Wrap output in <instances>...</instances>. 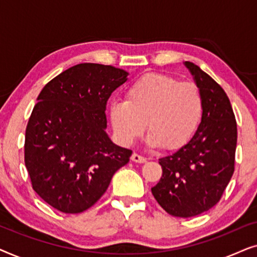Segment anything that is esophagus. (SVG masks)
<instances>
[{"label": "esophagus", "instance_id": "obj_1", "mask_svg": "<svg viewBox=\"0 0 257 257\" xmlns=\"http://www.w3.org/2000/svg\"><path fill=\"white\" fill-rule=\"evenodd\" d=\"M131 160L135 161V163H139V164H143L146 161V158L143 157V156H139L138 153H133L132 157H131Z\"/></svg>", "mask_w": 257, "mask_h": 257}]
</instances>
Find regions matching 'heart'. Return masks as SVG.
<instances>
[{
	"instance_id": "b5f03b06",
	"label": "heart",
	"mask_w": 257,
	"mask_h": 257,
	"mask_svg": "<svg viewBox=\"0 0 257 257\" xmlns=\"http://www.w3.org/2000/svg\"><path fill=\"white\" fill-rule=\"evenodd\" d=\"M203 96L193 82L167 73L150 72L127 87L125 100L113 101L110 120L124 145H132L145 131L150 146L167 151L191 142L203 117Z\"/></svg>"
}]
</instances>
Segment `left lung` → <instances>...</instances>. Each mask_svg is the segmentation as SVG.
<instances>
[{"label": "left lung", "mask_w": 257, "mask_h": 257, "mask_svg": "<svg viewBox=\"0 0 257 257\" xmlns=\"http://www.w3.org/2000/svg\"><path fill=\"white\" fill-rule=\"evenodd\" d=\"M203 96V117L187 145L159 159L160 181L152 194L168 214L191 217L220 201L233 177L237 126L222 87L194 63L185 62Z\"/></svg>", "instance_id": "left-lung-1"}]
</instances>
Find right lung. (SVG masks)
Returning <instances> with one entry per match:
<instances>
[{"instance_id": "obj_1", "label": "right lung", "mask_w": 257, "mask_h": 257, "mask_svg": "<svg viewBox=\"0 0 257 257\" xmlns=\"http://www.w3.org/2000/svg\"><path fill=\"white\" fill-rule=\"evenodd\" d=\"M128 73L82 63L43 87L26 128L24 163L34 191L59 212L82 213L106 192L132 151L114 145L106 104Z\"/></svg>"}]
</instances>
